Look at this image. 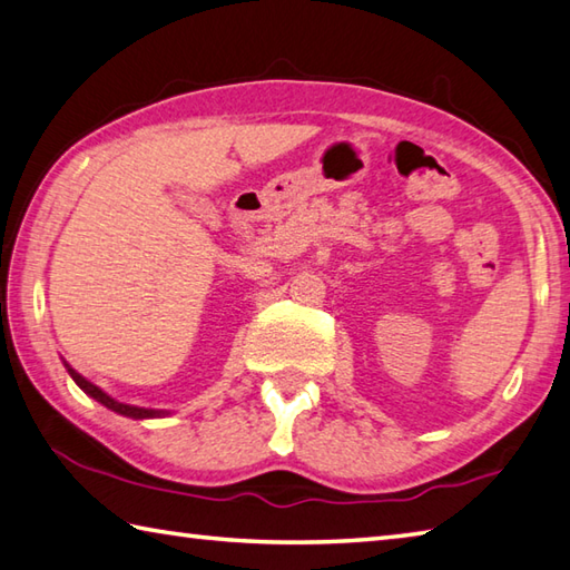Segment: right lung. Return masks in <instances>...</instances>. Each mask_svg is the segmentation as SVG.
I'll return each instance as SVG.
<instances>
[{
    "instance_id": "obj_1",
    "label": "right lung",
    "mask_w": 570,
    "mask_h": 570,
    "mask_svg": "<svg viewBox=\"0 0 570 570\" xmlns=\"http://www.w3.org/2000/svg\"><path fill=\"white\" fill-rule=\"evenodd\" d=\"M69 367V365H66ZM69 373H71V377H73V383L83 390L86 395H91L94 400H98L100 405H106L108 410H114V412H118V415H126V417H136V420H142V417H158L160 415V410H145V407H136V405H126V403H118V400H114L110 395H106L104 390L100 387H96L94 383H88L86 377H81L78 375L73 367H69Z\"/></svg>"
}]
</instances>
